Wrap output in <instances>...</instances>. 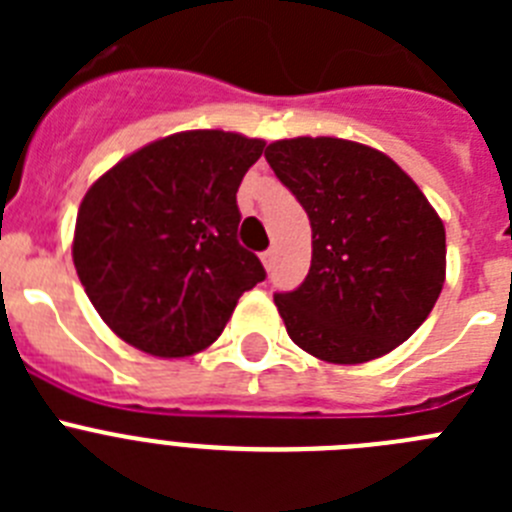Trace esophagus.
Returning a JSON list of instances; mask_svg holds the SVG:
<instances>
[{
	"label": "esophagus",
	"instance_id": "esophagus-1",
	"mask_svg": "<svg viewBox=\"0 0 512 512\" xmlns=\"http://www.w3.org/2000/svg\"><path fill=\"white\" fill-rule=\"evenodd\" d=\"M274 261H277V251H274V248H269V251L261 253V264H264L266 269H271V266H274Z\"/></svg>",
	"mask_w": 512,
	"mask_h": 512
}]
</instances>
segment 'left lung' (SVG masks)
<instances>
[{"label": "left lung", "mask_w": 512, "mask_h": 512, "mask_svg": "<svg viewBox=\"0 0 512 512\" xmlns=\"http://www.w3.org/2000/svg\"><path fill=\"white\" fill-rule=\"evenodd\" d=\"M266 161L305 207L312 261L274 295L289 338L328 364H364L408 341L446 279V230L418 184L377 148L343 138L269 143Z\"/></svg>", "instance_id": "obj_1"}]
</instances>
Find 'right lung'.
<instances>
[{
    "label": "right lung",
    "instance_id": "right-lung-1",
    "mask_svg": "<svg viewBox=\"0 0 512 512\" xmlns=\"http://www.w3.org/2000/svg\"><path fill=\"white\" fill-rule=\"evenodd\" d=\"M264 140L187 130L104 171L81 200L76 274L99 318L161 359L192 356L223 333L266 271L238 243L235 192Z\"/></svg>",
    "mask_w": 512,
    "mask_h": 512
}]
</instances>
